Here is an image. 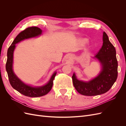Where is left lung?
<instances>
[{
	"mask_svg": "<svg viewBox=\"0 0 126 126\" xmlns=\"http://www.w3.org/2000/svg\"><path fill=\"white\" fill-rule=\"evenodd\" d=\"M94 57L102 66L96 77L86 82L78 80L75 73L72 76L75 89L84 96H97L106 93L111 88L117 78L118 62L116 49L105 32L103 33L102 47Z\"/></svg>",
	"mask_w": 126,
	"mask_h": 126,
	"instance_id": "obj_1",
	"label": "left lung"
}]
</instances>
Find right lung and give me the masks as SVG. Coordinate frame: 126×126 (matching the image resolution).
<instances>
[{
    "label": "right lung",
    "mask_w": 126,
    "mask_h": 126,
    "mask_svg": "<svg viewBox=\"0 0 126 126\" xmlns=\"http://www.w3.org/2000/svg\"><path fill=\"white\" fill-rule=\"evenodd\" d=\"M42 30L37 27H32L26 28L20 32L14 39L13 43L7 51V60L6 64V69L8 74V79L11 86L19 93L30 97H38L47 94L52 88L53 80L56 75L55 72L50 79L46 85L40 87H32L24 83L15 74L13 69V54L16 47V44L26 39L31 38L40 35Z\"/></svg>",
    "instance_id": "1"
}]
</instances>
